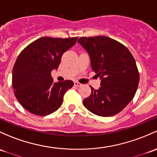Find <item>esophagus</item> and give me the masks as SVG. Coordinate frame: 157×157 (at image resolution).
<instances>
[{
	"mask_svg": "<svg viewBox=\"0 0 157 157\" xmlns=\"http://www.w3.org/2000/svg\"><path fill=\"white\" fill-rule=\"evenodd\" d=\"M74 86H77V87H79V86H82V84L81 83H78V82H74Z\"/></svg>",
	"mask_w": 157,
	"mask_h": 157,
	"instance_id": "esophagus-1",
	"label": "esophagus"
}]
</instances>
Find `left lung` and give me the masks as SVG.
Returning a JSON list of instances; mask_svg holds the SVG:
<instances>
[{
  "label": "left lung",
  "instance_id": "left-lung-1",
  "mask_svg": "<svg viewBox=\"0 0 157 157\" xmlns=\"http://www.w3.org/2000/svg\"><path fill=\"white\" fill-rule=\"evenodd\" d=\"M78 43L89 53L92 70L100 77L101 87L94 90L83 105L101 117L120 113L135 96L139 83L136 62L126 47L105 36L80 37Z\"/></svg>",
  "mask_w": 157,
  "mask_h": 157
}]
</instances>
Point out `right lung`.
Here are the masks:
<instances>
[{
  "mask_svg": "<svg viewBox=\"0 0 157 157\" xmlns=\"http://www.w3.org/2000/svg\"><path fill=\"white\" fill-rule=\"evenodd\" d=\"M77 38L41 37L19 54L13 68V87L17 100L28 111L46 116L60 108L64 95L74 82L54 83L51 71L58 68L63 53Z\"/></svg>",
  "mask_w": 157,
  "mask_h": 157,
  "instance_id": "right-lung-1",
  "label": "right lung"
}]
</instances>
